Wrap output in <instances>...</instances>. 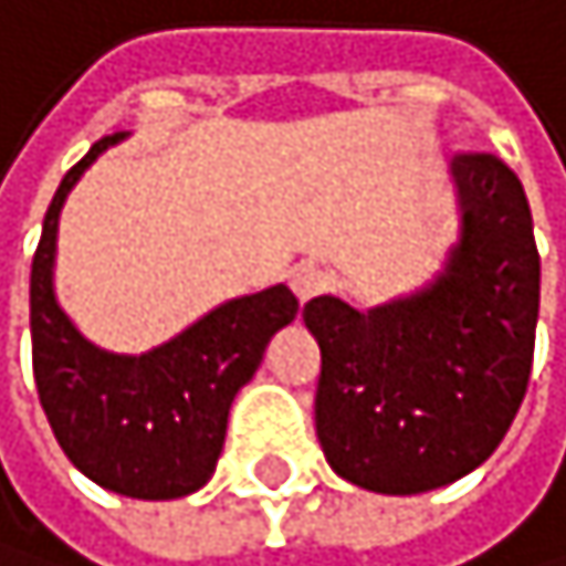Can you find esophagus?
I'll return each instance as SVG.
<instances>
[{
    "instance_id": "1",
    "label": "esophagus",
    "mask_w": 566,
    "mask_h": 566,
    "mask_svg": "<svg viewBox=\"0 0 566 566\" xmlns=\"http://www.w3.org/2000/svg\"><path fill=\"white\" fill-rule=\"evenodd\" d=\"M289 281H292V292L298 295V302H308V298H316V295H323L326 289H329V271H323L319 264H298L292 274H289Z\"/></svg>"
}]
</instances>
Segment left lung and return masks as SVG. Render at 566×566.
I'll list each match as a JSON object with an SVG mask.
<instances>
[{"label": "left lung", "instance_id": "left-lung-1", "mask_svg": "<svg viewBox=\"0 0 566 566\" xmlns=\"http://www.w3.org/2000/svg\"><path fill=\"white\" fill-rule=\"evenodd\" d=\"M460 240L443 274L375 308H302L323 370L316 433L329 468L378 495L433 492L481 468L523 406L539 254L523 181L495 154H457Z\"/></svg>", "mask_w": 566, "mask_h": 566}]
</instances>
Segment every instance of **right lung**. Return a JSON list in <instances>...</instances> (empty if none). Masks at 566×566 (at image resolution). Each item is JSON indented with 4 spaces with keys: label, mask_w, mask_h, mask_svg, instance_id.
<instances>
[{
    "label": "right lung",
    "mask_w": 566,
    "mask_h": 566,
    "mask_svg": "<svg viewBox=\"0 0 566 566\" xmlns=\"http://www.w3.org/2000/svg\"><path fill=\"white\" fill-rule=\"evenodd\" d=\"M123 137L92 144L43 216L30 271L33 378L74 468L116 495L160 502L199 492L212 478L233 398L254 378L271 336L295 319L298 298L285 285L233 298L140 357L88 344L54 295L57 219L74 181Z\"/></svg>",
    "instance_id": "add662e5"
}]
</instances>
